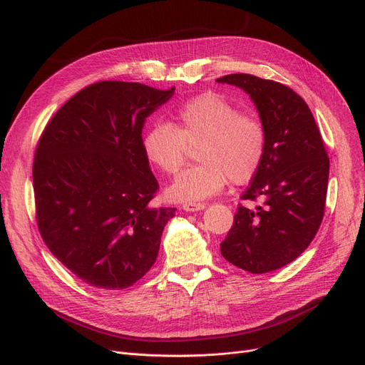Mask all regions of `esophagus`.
Returning a JSON list of instances; mask_svg holds the SVG:
<instances>
[{"mask_svg":"<svg viewBox=\"0 0 365 365\" xmlns=\"http://www.w3.org/2000/svg\"><path fill=\"white\" fill-rule=\"evenodd\" d=\"M182 208L185 210V212H189V213H192V212H201V210L205 208V204H202V202H185V204L182 205Z\"/></svg>","mask_w":365,"mask_h":365,"instance_id":"1","label":"esophagus"}]
</instances>
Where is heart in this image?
Here are the masks:
<instances>
[{
    "label": "heart",
    "instance_id": "heart-1",
    "mask_svg": "<svg viewBox=\"0 0 365 365\" xmlns=\"http://www.w3.org/2000/svg\"><path fill=\"white\" fill-rule=\"evenodd\" d=\"M197 145L200 164L173 180L168 198L197 202L219 194L227 180L250 182L264 160L266 130L256 115L240 112L223 96L207 91L182 103L173 125L158 123L142 139L146 160L165 175L176 173L189 148Z\"/></svg>",
    "mask_w": 365,
    "mask_h": 365
}]
</instances>
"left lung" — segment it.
Returning <instances> with one entry per match:
<instances>
[{"label":"left lung","instance_id":"8db88e82","mask_svg":"<svg viewBox=\"0 0 365 365\" xmlns=\"http://www.w3.org/2000/svg\"><path fill=\"white\" fill-rule=\"evenodd\" d=\"M216 81L250 96L266 130L264 160L241 197H260L263 207H238L220 253L240 269L266 274L297 259L317 235L330 161L309 106L290 87L250 73Z\"/></svg>","mask_w":365,"mask_h":365}]
</instances>
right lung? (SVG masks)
I'll use <instances>...</instances> for the list:
<instances>
[{
	"label": "right lung",
	"mask_w": 365,
	"mask_h": 365,
	"mask_svg": "<svg viewBox=\"0 0 365 365\" xmlns=\"http://www.w3.org/2000/svg\"><path fill=\"white\" fill-rule=\"evenodd\" d=\"M175 87L102 81L44 128L34 160L36 223L53 256L84 282L123 290L155 263L176 208L152 207L158 182L142 148L146 118Z\"/></svg>",
	"instance_id": "1"
}]
</instances>
